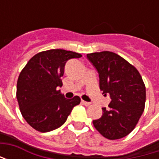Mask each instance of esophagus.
Wrapping results in <instances>:
<instances>
[{
  "mask_svg": "<svg viewBox=\"0 0 159 159\" xmlns=\"http://www.w3.org/2000/svg\"><path fill=\"white\" fill-rule=\"evenodd\" d=\"M82 103H83V105H84L85 107H89V106L91 105L90 102H87V101H84V100H82Z\"/></svg>",
  "mask_w": 159,
  "mask_h": 159,
  "instance_id": "esophagus-1",
  "label": "esophagus"
}]
</instances>
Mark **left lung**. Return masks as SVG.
Here are the masks:
<instances>
[{"mask_svg": "<svg viewBox=\"0 0 159 159\" xmlns=\"http://www.w3.org/2000/svg\"><path fill=\"white\" fill-rule=\"evenodd\" d=\"M99 73L100 89L111 101L102 108L94 128L109 140L126 136L134 129L145 109L146 87L137 69L127 60L109 51L87 54Z\"/></svg>", "mask_w": 159, "mask_h": 159, "instance_id": "8db88e82", "label": "left lung"}]
</instances>
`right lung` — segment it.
I'll list each match as a JSON object with an SVG mask.
<instances>
[{
    "label": "right lung",
    "instance_id": "right-lung-1",
    "mask_svg": "<svg viewBox=\"0 0 159 159\" xmlns=\"http://www.w3.org/2000/svg\"><path fill=\"white\" fill-rule=\"evenodd\" d=\"M82 55L64 49H51L33 56L20 72L17 83V100L23 117L42 133L56 129L66 123L80 97H64L58 87L70 59Z\"/></svg>",
    "mask_w": 159,
    "mask_h": 159
}]
</instances>
